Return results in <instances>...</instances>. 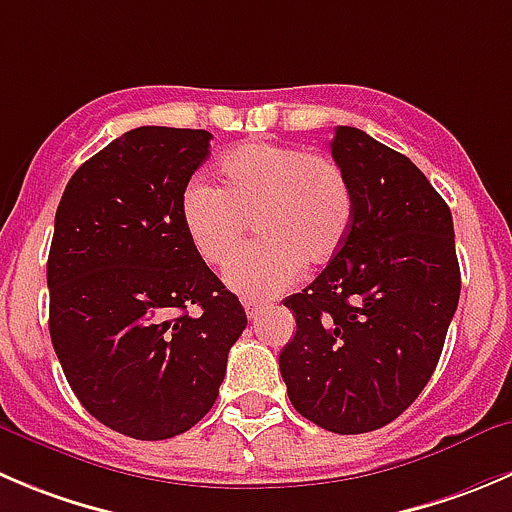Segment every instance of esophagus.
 Segmentation results:
<instances>
[{
    "instance_id": "obj_1",
    "label": "esophagus",
    "mask_w": 512,
    "mask_h": 512,
    "mask_svg": "<svg viewBox=\"0 0 512 512\" xmlns=\"http://www.w3.org/2000/svg\"><path fill=\"white\" fill-rule=\"evenodd\" d=\"M262 310H265V305H262V302L245 300V312H247V317H250V320H257V317L262 315Z\"/></svg>"
}]
</instances>
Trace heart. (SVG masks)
Segmentation results:
<instances>
[{
    "label": "heart",
    "instance_id": "obj_1",
    "mask_svg": "<svg viewBox=\"0 0 512 512\" xmlns=\"http://www.w3.org/2000/svg\"><path fill=\"white\" fill-rule=\"evenodd\" d=\"M220 187L192 180L180 217L197 255L227 265L255 222L260 242L225 272L232 292L270 300L300 277L302 267L330 262L355 222V195L332 157L275 142H242L217 162Z\"/></svg>",
    "mask_w": 512,
    "mask_h": 512
}]
</instances>
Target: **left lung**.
Returning <instances> with one entry per match:
<instances>
[{
    "mask_svg": "<svg viewBox=\"0 0 512 512\" xmlns=\"http://www.w3.org/2000/svg\"><path fill=\"white\" fill-rule=\"evenodd\" d=\"M330 150L355 222L330 265L285 300L297 330L280 372L302 418L357 435L393 423L428 385L460 267L450 207L408 157L355 127H337Z\"/></svg>",
    "mask_w": 512,
    "mask_h": 512,
    "instance_id": "obj_1",
    "label": "left lung"
}]
</instances>
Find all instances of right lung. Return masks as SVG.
I'll use <instances>...</instances> for the list:
<instances>
[{
  "instance_id": "1",
  "label": "right lung",
  "mask_w": 512,
  "mask_h": 512,
  "mask_svg": "<svg viewBox=\"0 0 512 512\" xmlns=\"http://www.w3.org/2000/svg\"><path fill=\"white\" fill-rule=\"evenodd\" d=\"M210 140L175 127L124 132L74 172L54 217V352L84 410L137 440L175 438L210 413L247 325L182 227V192Z\"/></svg>"
}]
</instances>
